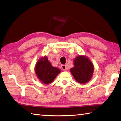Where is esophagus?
Instances as JSON below:
<instances>
[{"label":"esophagus","mask_w":121,"mask_h":121,"mask_svg":"<svg viewBox=\"0 0 121 121\" xmlns=\"http://www.w3.org/2000/svg\"><path fill=\"white\" fill-rule=\"evenodd\" d=\"M61 67H62V69L63 70H64V71H65L66 69V65H62L61 66Z\"/></svg>","instance_id":"obj_1"}]
</instances>
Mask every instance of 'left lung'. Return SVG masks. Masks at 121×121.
<instances>
[{
  "label": "left lung",
  "mask_w": 121,
  "mask_h": 121,
  "mask_svg": "<svg viewBox=\"0 0 121 121\" xmlns=\"http://www.w3.org/2000/svg\"><path fill=\"white\" fill-rule=\"evenodd\" d=\"M74 66L70 71L78 82L84 84L91 79L94 72V66L88 58L79 56L74 61Z\"/></svg>",
  "instance_id": "left-lung-1"
}]
</instances>
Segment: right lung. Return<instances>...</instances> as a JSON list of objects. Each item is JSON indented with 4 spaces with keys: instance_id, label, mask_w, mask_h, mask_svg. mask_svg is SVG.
Listing matches in <instances>:
<instances>
[{
    "instance_id": "add662e5",
    "label": "right lung",
    "mask_w": 121,
    "mask_h": 121,
    "mask_svg": "<svg viewBox=\"0 0 121 121\" xmlns=\"http://www.w3.org/2000/svg\"><path fill=\"white\" fill-rule=\"evenodd\" d=\"M35 72L39 79L47 85L53 81L61 71L57 67H53L47 58L44 57L36 63Z\"/></svg>"
}]
</instances>
